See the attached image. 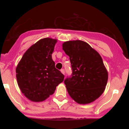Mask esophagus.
<instances>
[{
    "mask_svg": "<svg viewBox=\"0 0 129 129\" xmlns=\"http://www.w3.org/2000/svg\"><path fill=\"white\" fill-rule=\"evenodd\" d=\"M60 72H61V73H62V74H63V75H64V74H65L64 69H61V70H60Z\"/></svg>",
    "mask_w": 129,
    "mask_h": 129,
    "instance_id": "esophagus-1",
    "label": "esophagus"
}]
</instances>
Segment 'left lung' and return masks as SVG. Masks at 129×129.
I'll use <instances>...</instances> for the list:
<instances>
[{
  "label": "left lung",
  "mask_w": 129,
  "mask_h": 129,
  "mask_svg": "<svg viewBox=\"0 0 129 129\" xmlns=\"http://www.w3.org/2000/svg\"><path fill=\"white\" fill-rule=\"evenodd\" d=\"M62 48L70 57L72 74L64 80L69 95L76 103H91L103 94L107 71L98 53L84 41H67Z\"/></svg>",
  "instance_id": "8db88e82"
}]
</instances>
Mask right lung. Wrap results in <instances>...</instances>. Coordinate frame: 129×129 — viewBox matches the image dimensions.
I'll list each match as a JSON object with an SVG mask.
<instances>
[{
    "mask_svg": "<svg viewBox=\"0 0 129 129\" xmlns=\"http://www.w3.org/2000/svg\"><path fill=\"white\" fill-rule=\"evenodd\" d=\"M57 40L44 38L26 50L16 68L20 90L29 100L43 101L54 93L64 75L55 68L51 54Z\"/></svg>",
    "mask_w": 129,
    "mask_h": 129,
    "instance_id": "add662e5",
    "label": "right lung"
}]
</instances>
